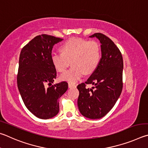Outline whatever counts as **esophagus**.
<instances>
[{"label": "esophagus", "instance_id": "34e87169", "mask_svg": "<svg viewBox=\"0 0 148 148\" xmlns=\"http://www.w3.org/2000/svg\"><path fill=\"white\" fill-rule=\"evenodd\" d=\"M68 86H69V88L75 87L76 86V84H75L73 83H71V82H69V83H68Z\"/></svg>", "mask_w": 148, "mask_h": 148}]
</instances>
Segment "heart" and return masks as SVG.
I'll use <instances>...</instances> for the list:
<instances>
[{"instance_id": "obj_1", "label": "heart", "mask_w": 148, "mask_h": 148, "mask_svg": "<svg viewBox=\"0 0 148 148\" xmlns=\"http://www.w3.org/2000/svg\"><path fill=\"white\" fill-rule=\"evenodd\" d=\"M61 54L54 53L51 60L57 71H66L70 64L73 66L62 74L60 78L69 82H76L85 73L89 74L94 71L101 58L99 44L95 40L83 38H71L62 45Z\"/></svg>"}]
</instances>
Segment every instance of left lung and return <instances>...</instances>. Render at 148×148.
<instances>
[{"instance_id":"8db88e82","label":"left lung","mask_w":148,"mask_h":148,"mask_svg":"<svg viewBox=\"0 0 148 148\" xmlns=\"http://www.w3.org/2000/svg\"><path fill=\"white\" fill-rule=\"evenodd\" d=\"M101 45L99 64L85 82L77 86L79 91L78 107L80 112L90 119H99L112 109L123 88V62L121 53L115 43L101 33H95ZM95 84L91 89L88 84Z\"/></svg>"}]
</instances>
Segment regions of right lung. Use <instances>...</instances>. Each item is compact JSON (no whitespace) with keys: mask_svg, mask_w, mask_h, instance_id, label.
I'll return each mask as SVG.
<instances>
[{"mask_svg":"<svg viewBox=\"0 0 148 148\" xmlns=\"http://www.w3.org/2000/svg\"><path fill=\"white\" fill-rule=\"evenodd\" d=\"M63 39L41 34L36 36L21 51L17 86L26 107L40 119H49L59 112L58 99L68 88L62 81L53 85L56 70L51 60L54 44Z\"/></svg>","mask_w":148,"mask_h":148,"instance_id":"obj_1","label":"right lung"}]
</instances>
